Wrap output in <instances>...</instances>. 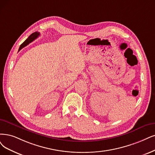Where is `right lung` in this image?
Wrapping results in <instances>:
<instances>
[{"label": "right lung", "instance_id": "add662e5", "mask_svg": "<svg viewBox=\"0 0 155 155\" xmlns=\"http://www.w3.org/2000/svg\"><path fill=\"white\" fill-rule=\"evenodd\" d=\"M39 35H40L39 32H35L32 33V34H31V35L29 37H28V38L25 40V41L20 45V48H19L18 51H20L21 48L25 47V46H27L28 44H29L31 42H32V41H34V40L35 39H36Z\"/></svg>", "mask_w": 155, "mask_h": 155}]
</instances>
